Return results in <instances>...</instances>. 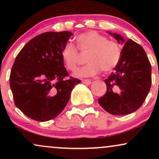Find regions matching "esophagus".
Masks as SVG:
<instances>
[{
	"label": "esophagus",
	"instance_id": "34e87169",
	"mask_svg": "<svg viewBox=\"0 0 159 159\" xmlns=\"http://www.w3.org/2000/svg\"><path fill=\"white\" fill-rule=\"evenodd\" d=\"M82 82H83V83L84 84H86V85H90V84H91V81H90V80H89V79L83 80V81H82Z\"/></svg>",
	"mask_w": 159,
	"mask_h": 159
}]
</instances>
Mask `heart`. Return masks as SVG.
Wrapping results in <instances>:
<instances>
[{"label": "heart", "instance_id": "heart-1", "mask_svg": "<svg viewBox=\"0 0 159 159\" xmlns=\"http://www.w3.org/2000/svg\"><path fill=\"white\" fill-rule=\"evenodd\" d=\"M76 41L80 52H88L86 56V61L88 63L74 74L76 77H93L102 69L104 72H110L119 63L121 48L114 40L107 39L106 36L96 31H88L78 34ZM79 57L77 47L71 43H66L62 48L61 58L66 69L72 72L75 70Z\"/></svg>", "mask_w": 159, "mask_h": 159}]
</instances>
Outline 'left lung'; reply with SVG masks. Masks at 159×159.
Listing matches in <instances>:
<instances>
[{"mask_svg":"<svg viewBox=\"0 0 159 159\" xmlns=\"http://www.w3.org/2000/svg\"><path fill=\"white\" fill-rule=\"evenodd\" d=\"M109 34L124 44L120 61L114 72L104 80L107 91L98 103L113 115L134 112L143 105L152 84L150 62L141 45L129 39L125 43L117 34Z\"/></svg>","mask_w":159,"mask_h":159,"instance_id":"obj_1","label":"left lung"}]
</instances>
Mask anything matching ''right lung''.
<instances>
[{
	"label": "right lung",
	"mask_w": 159,
	"mask_h": 159,
	"mask_svg": "<svg viewBox=\"0 0 159 159\" xmlns=\"http://www.w3.org/2000/svg\"><path fill=\"white\" fill-rule=\"evenodd\" d=\"M72 34L45 32L27 43L16 56L10 76L16 106L36 121L54 119L65 108L75 86L68 77L61 51Z\"/></svg>",
	"instance_id": "1"
}]
</instances>
